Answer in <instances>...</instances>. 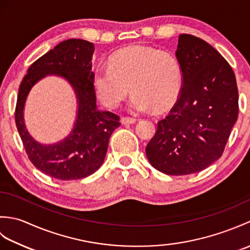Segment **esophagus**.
<instances>
[{
  "instance_id": "obj_1",
  "label": "esophagus",
  "mask_w": 250,
  "mask_h": 250,
  "mask_svg": "<svg viewBox=\"0 0 250 250\" xmlns=\"http://www.w3.org/2000/svg\"><path fill=\"white\" fill-rule=\"evenodd\" d=\"M136 122L135 118H130V117H122L121 124L122 125H133Z\"/></svg>"
}]
</instances>
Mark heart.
I'll use <instances>...</instances> for the list:
<instances>
[{
  "label": "heart",
  "mask_w": 250,
  "mask_h": 250,
  "mask_svg": "<svg viewBox=\"0 0 250 250\" xmlns=\"http://www.w3.org/2000/svg\"><path fill=\"white\" fill-rule=\"evenodd\" d=\"M93 89L103 105L115 108L131 91L130 109L145 113L164 111L176 102L183 84V72L173 54L145 45L125 47L108 59V66L93 73Z\"/></svg>",
  "instance_id": "obj_1"
}]
</instances>
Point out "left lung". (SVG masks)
I'll use <instances>...</instances> for the list:
<instances>
[{"label":"left lung","mask_w":250,"mask_h":250,"mask_svg":"<svg viewBox=\"0 0 250 250\" xmlns=\"http://www.w3.org/2000/svg\"><path fill=\"white\" fill-rule=\"evenodd\" d=\"M176 58L183 72L179 97L158 122L146 147L151 166L188 175L221 157L238 115V91L229 63L205 41L180 34Z\"/></svg>","instance_id":"1"}]
</instances>
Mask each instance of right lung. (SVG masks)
I'll return each instance as SVG.
<instances>
[{
  "instance_id": "1",
  "label": "right lung",
  "mask_w": 250,
  "mask_h": 250,
  "mask_svg": "<svg viewBox=\"0 0 250 250\" xmlns=\"http://www.w3.org/2000/svg\"><path fill=\"white\" fill-rule=\"evenodd\" d=\"M93 51L94 45L88 41H63L32 63L20 83L15 120L25 152L37 169L57 179H81L98 171L104 162L109 137L120 125L118 115L97 108L91 71ZM48 73H57L71 83L79 100V113L72 133L47 146L35 142L27 133L23 107L33 84Z\"/></svg>"
}]
</instances>
